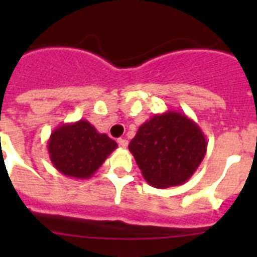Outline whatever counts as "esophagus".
<instances>
[{"label":"esophagus","instance_id":"1","mask_svg":"<svg viewBox=\"0 0 257 257\" xmlns=\"http://www.w3.org/2000/svg\"><path fill=\"white\" fill-rule=\"evenodd\" d=\"M118 144H119V147H122V148H126L127 145H128V142H127L126 139H118Z\"/></svg>","mask_w":257,"mask_h":257}]
</instances>
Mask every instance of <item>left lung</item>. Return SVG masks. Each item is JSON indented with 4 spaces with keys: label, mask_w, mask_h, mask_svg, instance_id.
<instances>
[{
    "label": "left lung",
    "mask_w": 257,
    "mask_h": 257,
    "mask_svg": "<svg viewBox=\"0 0 257 257\" xmlns=\"http://www.w3.org/2000/svg\"><path fill=\"white\" fill-rule=\"evenodd\" d=\"M128 149L145 180L165 189L189 180L205 158L207 140L193 119L167 110L144 122Z\"/></svg>",
    "instance_id": "left-lung-1"
}]
</instances>
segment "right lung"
Instances as JSON below:
<instances>
[{"label": "right lung", "mask_w": 257, "mask_h": 257, "mask_svg": "<svg viewBox=\"0 0 257 257\" xmlns=\"http://www.w3.org/2000/svg\"><path fill=\"white\" fill-rule=\"evenodd\" d=\"M115 148L114 140L106 134L97 133L86 119L60 124L47 142L54 167L74 179L91 178Z\"/></svg>", "instance_id": "obj_1"}]
</instances>
